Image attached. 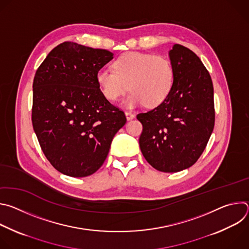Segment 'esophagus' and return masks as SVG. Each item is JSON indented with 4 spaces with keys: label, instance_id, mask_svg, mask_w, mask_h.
I'll list each match as a JSON object with an SVG mask.
<instances>
[{
    "label": "esophagus",
    "instance_id": "1",
    "mask_svg": "<svg viewBox=\"0 0 249 249\" xmlns=\"http://www.w3.org/2000/svg\"><path fill=\"white\" fill-rule=\"evenodd\" d=\"M125 115H126V118H127L128 121L135 118V115L133 113H131V112H125Z\"/></svg>",
    "mask_w": 249,
    "mask_h": 249
}]
</instances>
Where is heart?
I'll return each mask as SVG.
<instances>
[{
	"label": "heart",
	"mask_w": 249,
	"mask_h": 249,
	"mask_svg": "<svg viewBox=\"0 0 249 249\" xmlns=\"http://www.w3.org/2000/svg\"><path fill=\"white\" fill-rule=\"evenodd\" d=\"M112 69L98 70L96 83L109 101L118 100L130 88L132 92L123 102L130 109L144 103L156 107L167 98L173 87L172 64L161 55L126 52L113 62Z\"/></svg>",
	"instance_id": "b5f03b06"
}]
</instances>
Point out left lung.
<instances>
[{"instance_id":"8db88e82","label":"left lung","mask_w":249,"mask_h":249,"mask_svg":"<svg viewBox=\"0 0 249 249\" xmlns=\"http://www.w3.org/2000/svg\"><path fill=\"white\" fill-rule=\"evenodd\" d=\"M174 83L156 108L139 113L143 124L141 152L157 170L177 172L193 165L204 152L215 125L214 88L200 58L174 44L168 52Z\"/></svg>"}]
</instances>
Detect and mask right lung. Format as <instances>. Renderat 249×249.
<instances>
[{"label": "right lung", "mask_w": 249, "mask_h": 249, "mask_svg": "<svg viewBox=\"0 0 249 249\" xmlns=\"http://www.w3.org/2000/svg\"><path fill=\"white\" fill-rule=\"evenodd\" d=\"M112 59L105 49L64 42L35 73L33 130L47 160L65 175L94 173L126 123L124 112L104 97L95 79Z\"/></svg>", "instance_id": "1"}]
</instances>
